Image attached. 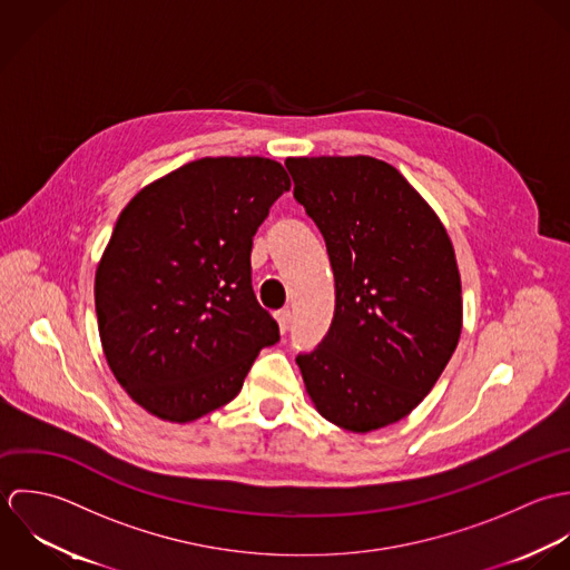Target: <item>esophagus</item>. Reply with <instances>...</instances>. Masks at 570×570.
I'll use <instances>...</instances> for the list:
<instances>
[{
    "label": "esophagus",
    "mask_w": 570,
    "mask_h": 570,
    "mask_svg": "<svg viewBox=\"0 0 570 570\" xmlns=\"http://www.w3.org/2000/svg\"><path fill=\"white\" fill-rule=\"evenodd\" d=\"M275 320H277V326H279V333H286L288 328H291V313L288 311H279L277 315H275Z\"/></svg>",
    "instance_id": "1"
}]
</instances>
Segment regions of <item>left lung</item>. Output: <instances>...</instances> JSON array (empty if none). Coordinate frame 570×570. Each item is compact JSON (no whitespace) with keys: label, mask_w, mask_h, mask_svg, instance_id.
Segmentation results:
<instances>
[{"label":"left lung","mask_w":570,"mask_h":570,"mask_svg":"<svg viewBox=\"0 0 570 570\" xmlns=\"http://www.w3.org/2000/svg\"><path fill=\"white\" fill-rule=\"evenodd\" d=\"M286 167L335 273L331 331L297 356L306 392L337 428L381 430L432 392L454 354L462 331L454 244L385 160L302 156Z\"/></svg>","instance_id":"1"}]
</instances>
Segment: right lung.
<instances>
[{
	"mask_svg": "<svg viewBox=\"0 0 570 570\" xmlns=\"http://www.w3.org/2000/svg\"><path fill=\"white\" fill-rule=\"evenodd\" d=\"M288 189L277 160L200 158L120 212L95 275L99 337L116 381L151 416L191 423L227 405L279 340L250 286V248Z\"/></svg>",
	"mask_w": 570,
	"mask_h": 570,
	"instance_id": "1",
	"label": "right lung"
}]
</instances>
